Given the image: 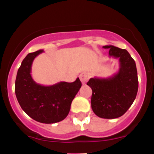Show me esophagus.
Wrapping results in <instances>:
<instances>
[{
	"label": "esophagus",
	"mask_w": 154,
	"mask_h": 154,
	"mask_svg": "<svg viewBox=\"0 0 154 154\" xmlns=\"http://www.w3.org/2000/svg\"><path fill=\"white\" fill-rule=\"evenodd\" d=\"M90 77H91V75H90L89 72H83L79 75V79H80L81 82L82 83H85L86 82H88Z\"/></svg>",
	"instance_id": "34e87169"
}]
</instances>
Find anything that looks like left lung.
I'll use <instances>...</instances> for the list:
<instances>
[{
	"instance_id": "8db88e82",
	"label": "left lung",
	"mask_w": 154,
	"mask_h": 154,
	"mask_svg": "<svg viewBox=\"0 0 154 154\" xmlns=\"http://www.w3.org/2000/svg\"><path fill=\"white\" fill-rule=\"evenodd\" d=\"M109 49V57L119 59V69L108 78H91L87 85L91 88V107L97 116L115 119L122 116L131 106L138 90L136 64L128 51L114 45Z\"/></svg>"
}]
</instances>
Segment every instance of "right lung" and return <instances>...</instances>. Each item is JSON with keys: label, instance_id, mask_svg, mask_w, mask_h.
Masks as SVG:
<instances>
[{"label": "right lung", "instance_id": "add662e5", "mask_svg": "<svg viewBox=\"0 0 154 154\" xmlns=\"http://www.w3.org/2000/svg\"><path fill=\"white\" fill-rule=\"evenodd\" d=\"M29 53L17 72L15 93L23 111L35 121L53 124L62 121L68 115L71 103L82 83L79 78L73 82H60L50 86L38 84L31 76L35 58L43 53Z\"/></svg>", "mask_w": 154, "mask_h": 154}]
</instances>
